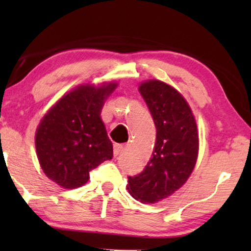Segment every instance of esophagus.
Here are the masks:
<instances>
[{"label": "esophagus", "instance_id": "esophagus-1", "mask_svg": "<svg viewBox=\"0 0 251 251\" xmlns=\"http://www.w3.org/2000/svg\"><path fill=\"white\" fill-rule=\"evenodd\" d=\"M123 149H125V146L121 145V144H115V145H114V155L118 156L119 154L122 152Z\"/></svg>", "mask_w": 251, "mask_h": 251}]
</instances>
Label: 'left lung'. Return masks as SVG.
<instances>
[{
  "instance_id": "obj_1",
  "label": "left lung",
  "mask_w": 251,
  "mask_h": 251,
  "mask_svg": "<svg viewBox=\"0 0 251 251\" xmlns=\"http://www.w3.org/2000/svg\"><path fill=\"white\" fill-rule=\"evenodd\" d=\"M139 91L156 128L153 154L142 173L128 177V191L144 203L163 200L183 186L198 159L199 135L193 113L176 89L157 80Z\"/></svg>"
}]
</instances>
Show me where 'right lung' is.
<instances>
[{"label":"right lung","instance_id":"obj_1","mask_svg":"<svg viewBox=\"0 0 251 251\" xmlns=\"http://www.w3.org/2000/svg\"><path fill=\"white\" fill-rule=\"evenodd\" d=\"M116 85H80L41 120L35 135L37 157L44 174L59 186H82L92 169L113 157V144L100 112Z\"/></svg>","mask_w":251,"mask_h":251}]
</instances>
